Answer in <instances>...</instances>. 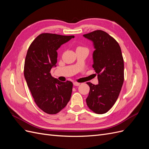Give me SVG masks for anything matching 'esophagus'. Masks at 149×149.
I'll list each match as a JSON object with an SVG mask.
<instances>
[{"instance_id":"1","label":"esophagus","mask_w":149,"mask_h":149,"mask_svg":"<svg viewBox=\"0 0 149 149\" xmlns=\"http://www.w3.org/2000/svg\"><path fill=\"white\" fill-rule=\"evenodd\" d=\"M73 84H74V86H79L80 83H77V82H74V83H73Z\"/></svg>"}]
</instances>
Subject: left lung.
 Segmentation results:
<instances>
[{"label":"left lung","mask_w":149,"mask_h":149,"mask_svg":"<svg viewBox=\"0 0 149 149\" xmlns=\"http://www.w3.org/2000/svg\"><path fill=\"white\" fill-rule=\"evenodd\" d=\"M93 43V68L98 84L88 82L90 88L86 100L88 107L96 114L106 113L118 100L124 79V65L121 49L116 40L102 30L83 35Z\"/></svg>","instance_id":"left-lung-1"}]
</instances>
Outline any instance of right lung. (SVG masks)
<instances>
[{
    "mask_svg": "<svg viewBox=\"0 0 149 149\" xmlns=\"http://www.w3.org/2000/svg\"><path fill=\"white\" fill-rule=\"evenodd\" d=\"M73 35L42 33L30 45L25 57L24 76L34 101L40 109L55 114L67 105L71 96L73 83L61 82L51 74L56 66L57 50Z\"/></svg>",
    "mask_w": 149,
    "mask_h": 149,
    "instance_id": "obj_1",
    "label": "right lung"
}]
</instances>
